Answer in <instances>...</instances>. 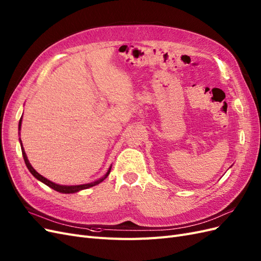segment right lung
<instances>
[{
  "mask_svg": "<svg viewBox=\"0 0 261 261\" xmlns=\"http://www.w3.org/2000/svg\"><path fill=\"white\" fill-rule=\"evenodd\" d=\"M21 121H22V118H20V120H19L18 131H20V129H21ZM19 142H20L21 153H22V156H23L24 164H26V166H27V168H28V170L30 171V173H31L33 176H35V178H36L37 180H39V181L42 182V183H44L45 186H47L48 188H51V189H53V190H55V191H57V192H60V193H63V194H72V193H77V192H79V191H82V190H86V189L92 188V187H94V186H97V184H99L100 182H103V181L107 178L109 172H111V169H112V166H111V167L108 168L107 172L102 176V178H99L98 180H95V181L90 182V183L78 184V186H64V184H57V183H55V182H52L51 180H48V179L44 178L43 175H41L38 171H36L35 168H33V167L31 166V164H30L29 161H28V157H27V155H26V152H24V149H23V146H22V143H21V140H20V139H19Z\"/></svg>",
  "mask_w": 261,
  "mask_h": 261,
  "instance_id": "add662e5",
  "label": "right lung"
}]
</instances>
